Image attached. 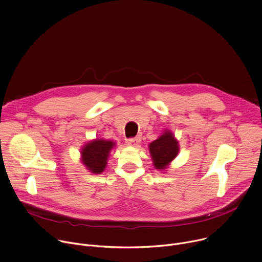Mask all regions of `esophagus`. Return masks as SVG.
<instances>
[{"mask_svg":"<svg viewBox=\"0 0 262 262\" xmlns=\"http://www.w3.org/2000/svg\"><path fill=\"white\" fill-rule=\"evenodd\" d=\"M140 142V139L139 138H135V139H128L125 141V144L127 146H136L137 144H139Z\"/></svg>","mask_w":262,"mask_h":262,"instance_id":"esophagus-1","label":"esophagus"}]
</instances>
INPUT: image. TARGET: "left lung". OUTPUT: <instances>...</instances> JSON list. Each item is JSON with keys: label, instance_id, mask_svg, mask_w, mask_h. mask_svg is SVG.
Wrapping results in <instances>:
<instances>
[{"label": "left lung", "instance_id": "obj_1", "mask_svg": "<svg viewBox=\"0 0 262 262\" xmlns=\"http://www.w3.org/2000/svg\"><path fill=\"white\" fill-rule=\"evenodd\" d=\"M148 147L154 167L163 172L177 157L180 150L178 140L169 129H164L162 135L151 142Z\"/></svg>", "mask_w": 262, "mask_h": 262}]
</instances>
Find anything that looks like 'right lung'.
<instances>
[{"mask_svg":"<svg viewBox=\"0 0 262 262\" xmlns=\"http://www.w3.org/2000/svg\"><path fill=\"white\" fill-rule=\"evenodd\" d=\"M115 146L116 142L110 140H91L81 147L80 161L90 172L99 175L106 169L110 152Z\"/></svg>","mask_w":262,"mask_h":262,"instance_id":"add662e5","label":"right lung"}]
</instances>
